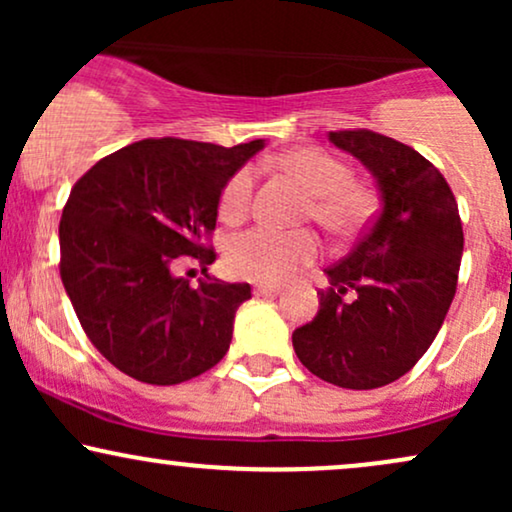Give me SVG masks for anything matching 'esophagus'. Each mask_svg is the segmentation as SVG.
I'll return each mask as SVG.
<instances>
[{
  "label": "esophagus",
  "instance_id": "1",
  "mask_svg": "<svg viewBox=\"0 0 512 512\" xmlns=\"http://www.w3.org/2000/svg\"><path fill=\"white\" fill-rule=\"evenodd\" d=\"M255 296H279L281 293V286L276 284H255Z\"/></svg>",
  "mask_w": 512,
  "mask_h": 512
}]
</instances>
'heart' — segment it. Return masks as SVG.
<instances>
[{"label":"heart","instance_id":"b5f03b06","mask_svg":"<svg viewBox=\"0 0 512 512\" xmlns=\"http://www.w3.org/2000/svg\"><path fill=\"white\" fill-rule=\"evenodd\" d=\"M279 166L303 185L310 197V216L334 233H349L370 214L373 199L366 187L351 182V170L330 151L298 146L279 158ZM255 190V170L238 168L223 185L219 211L223 221H240L248 214ZM320 252L317 238L308 231H276L255 226L238 233L226 245V267L233 276L260 284L286 281L310 264Z\"/></svg>","mask_w":512,"mask_h":512}]
</instances>
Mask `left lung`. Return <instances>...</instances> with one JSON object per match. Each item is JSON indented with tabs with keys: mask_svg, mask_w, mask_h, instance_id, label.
Listing matches in <instances>:
<instances>
[{
	"mask_svg": "<svg viewBox=\"0 0 512 512\" xmlns=\"http://www.w3.org/2000/svg\"><path fill=\"white\" fill-rule=\"evenodd\" d=\"M330 142L363 163L380 214L356 248L325 269L330 291L293 332L310 373L346 390L395 383L426 354L455 298L462 223L448 182L419 151L385 134L330 132Z\"/></svg>",
	"mask_w": 512,
	"mask_h": 512,
	"instance_id": "8db88e82",
	"label": "left lung"
}]
</instances>
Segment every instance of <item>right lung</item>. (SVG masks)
I'll return each instance as SVG.
<instances>
[{
  "instance_id": "add662e5",
  "label": "right lung",
  "mask_w": 512,
  "mask_h": 512,
  "mask_svg": "<svg viewBox=\"0 0 512 512\" xmlns=\"http://www.w3.org/2000/svg\"><path fill=\"white\" fill-rule=\"evenodd\" d=\"M264 139L226 149L187 139H142L101 158L74 185L60 221L64 291L93 346L149 385H178L226 356L250 284L207 272L226 180ZM182 256L203 264L190 287L172 272Z\"/></svg>"
}]
</instances>
